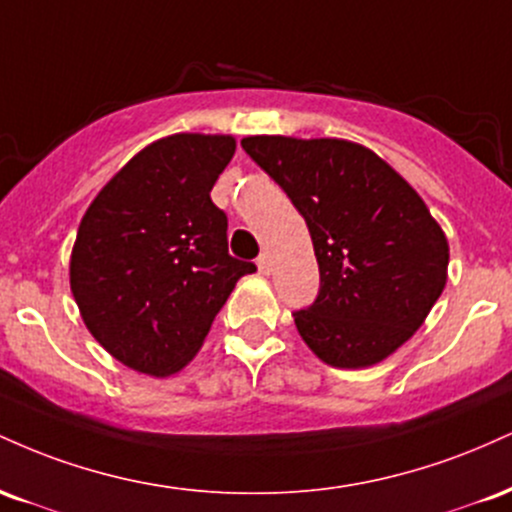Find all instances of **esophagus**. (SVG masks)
Returning a JSON list of instances; mask_svg holds the SVG:
<instances>
[{"instance_id":"1","label":"esophagus","mask_w":512,"mask_h":512,"mask_svg":"<svg viewBox=\"0 0 512 512\" xmlns=\"http://www.w3.org/2000/svg\"><path fill=\"white\" fill-rule=\"evenodd\" d=\"M257 267H260V272L264 276H269V272H272V255H269V252H262V255L257 257Z\"/></svg>"}]
</instances>
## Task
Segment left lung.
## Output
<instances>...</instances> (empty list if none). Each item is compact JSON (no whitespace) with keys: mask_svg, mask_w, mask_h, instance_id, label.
Masks as SVG:
<instances>
[{"mask_svg":"<svg viewBox=\"0 0 512 512\" xmlns=\"http://www.w3.org/2000/svg\"><path fill=\"white\" fill-rule=\"evenodd\" d=\"M240 144L289 195L313 238L320 293L293 313L308 349L349 370L395 354L448 281V238L419 192L346 139L257 134Z\"/></svg>","mask_w":512,"mask_h":512,"instance_id":"8db88e82","label":"left lung"}]
</instances>
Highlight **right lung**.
<instances>
[{"label": "right lung", "mask_w": 512, "mask_h": 512, "mask_svg": "<svg viewBox=\"0 0 512 512\" xmlns=\"http://www.w3.org/2000/svg\"><path fill=\"white\" fill-rule=\"evenodd\" d=\"M236 154L231 134H170L105 182L76 233L69 286L110 356L168 378L202 349L252 262L228 255L226 214L209 192Z\"/></svg>", "instance_id": "add662e5"}]
</instances>
